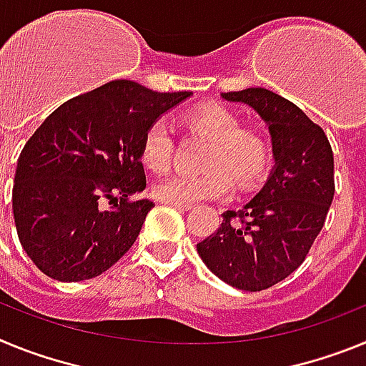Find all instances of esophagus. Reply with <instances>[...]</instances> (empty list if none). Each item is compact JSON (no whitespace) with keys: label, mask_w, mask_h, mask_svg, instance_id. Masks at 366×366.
Returning <instances> with one entry per match:
<instances>
[{"label":"esophagus","mask_w":366,"mask_h":366,"mask_svg":"<svg viewBox=\"0 0 366 366\" xmlns=\"http://www.w3.org/2000/svg\"><path fill=\"white\" fill-rule=\"evenodd\" d=\"M164 203L176 207V209H183V211H189V209H192V205H189V203H174V202H164Z\"/></svg>","instance_id":"obj_1"}]
</instances>
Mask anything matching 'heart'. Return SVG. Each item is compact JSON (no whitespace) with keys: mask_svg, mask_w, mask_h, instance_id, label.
<instances>
[{"mask_svg":"<svg viewBox=\"0 0 366 366\" xmlns=\"http://www.w3.org/2000/svg\"><path fill=\"white\" fill-rule=\"evenodd\" d=\"M183 122L211 141L203 155V174H174L154 185L161 202L198 203L227 198L232 179L242 190L257 187L273 164V144L267 134L222 104H203L185 113ZM141 163L152 172H167L174 157V137L167 122L155 121L144 130L139 147Z\"/></svg>","mask_w":366,"mask_h":366,"instance_id":"b5f03b06","label":"heart"}]
</instances>
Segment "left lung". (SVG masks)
Wrapping results in <instances>:
<instances>
[{
	"label": "left lung",
	"mask_w": 366,
	"mask_h": 366,
	"mask_svg": "<svg viewBox=\"0 0 366 366\" xmlns=\"http://www.w3.org/2000/svg\"><path fill=\"white\" fill-rule=\"evenodd\" d=\"M254 108L269 124L274 168L240 211L198 244L205 266L229 286L262 292L300 266L325 225L335 192L334 152L321 126L293 102L264 87L222 93Z\"/></svg>",
	"instance_id": "obj_1"
}]
</instances>
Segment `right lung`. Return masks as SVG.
I'll return each instance as SVG.
<instances>
[{"label":"right lung","instance_id":"right-lung-1","mask_svg":"<svg viewBox=\"0 0 366 366\" xmlns=\"http://www.w3.org/2000/svg\"><path fill=\"white\" fill-rule=\"evenodd\" d=\"M187 97L112 80L41 122L19 154L12 189L19 244L41 273L60 282L93 279L134 245L154 207L132 199L147 187L141 139Z\"/></svg>","mask_w":366,"mask_h":366}]
</instances>
